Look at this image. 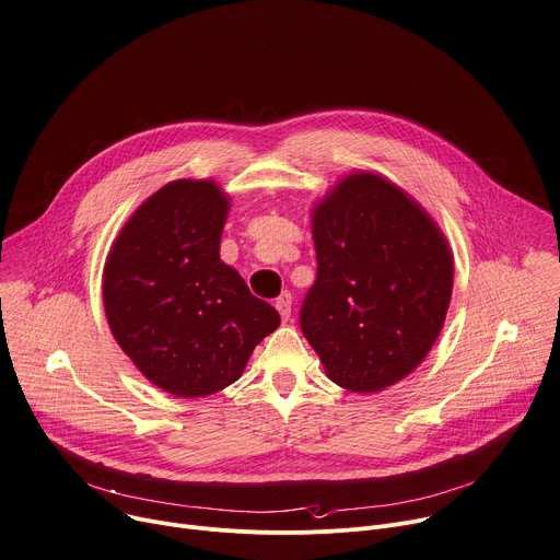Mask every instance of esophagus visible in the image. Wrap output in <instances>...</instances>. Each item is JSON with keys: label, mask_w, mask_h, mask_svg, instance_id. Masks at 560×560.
<instances>
[{"label": "esophagus", "mask_w": 560, "mask_h": 560, "mask_svg": "<svg viewBox=\"0 0 560 560\" xmlns=\"http://www.w3.org/2000/svg\"><path fill=\"white\" fill-rule=\"evenodd\" d=\"M276 308H278V314L282 316V320H289V316H291V293L289 291H284L276 298Z\"/></svg>", "instance_id": "1"}]
</instances>
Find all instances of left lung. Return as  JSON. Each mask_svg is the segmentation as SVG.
Wrapping results in <instances>:
<instances>
[{
	"label": "left lung",
	"mask_w": 560,
	"mask_h": 560,
	"mask_svg": "<svg viewBox=\"0 0 560 560\" xmlns=\"http://www.w3.org/2000/svg\"><path fill=\"white\" fill-rule=\"evenodd\" d=\"M318 273L300 327L327 376L381 392L424 360L452 300L454 262L431 218L374 173L345 177L314 213Z\"/></svg>",
	"instance_id": "left-lung-1"
}]
</instances>
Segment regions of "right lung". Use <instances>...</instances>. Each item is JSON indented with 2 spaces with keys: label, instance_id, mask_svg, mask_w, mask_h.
Returning <instances> with one entry per match:
<instances>
[{
  "label": "right lung",
  "instance_id": "right-lung-1",
  "mask_svg": "<svg viewBox=\"0 0 560 560\" xmlns=\"http://www.w3.org/2000/svg\"><path fill=\"white\" fill-rule=\"evenodd\" d=\"M229 202L209 179H177L124 224L104 267L108 327L142 374L179 398L240 378L276 308L220 260Z\"/></svg>",
  "mask_w": 560,
  "mask_h": 560
}]
</instances>
